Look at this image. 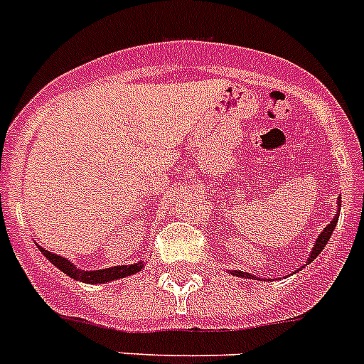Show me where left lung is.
Masks as SVG:
<instances>
[{
    "label": "left lung",
    "mask_w": 364,
    "mask_h": 364,
    "mask_svg": "<svg viewBox=\"0 0 364 364\" xmlns=\"http://www.w3.org/2000/svg\"><path fill=\"white\" fill-rule=\"evenodd\" d=\"M338 205H341V202H338ZM336 223H338V215H336V217L333 218V220H331L329 224H327L326 230H323V232L320 233V237H318V241H316V245H314V249H312V254H310L309 264H310V262H312V259L316 258V256H318V254L321 252V250H323V247H326L327 241H329L331 233H333V230H335ZM232 273L235 274V277H247V279H254V280H256V277H252V274H249V273H245V271H232Z\"/></svg>",
    "instance_id": "8db88e82"
}]
</instances>
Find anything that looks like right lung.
<instances>
[{
	"mask_svg": "<svg viewBox=\"0 0 364 364\" xmlns=\"http://www.w3.org/2000/svg\"><path fill=\"white\" fill-rule=\"evenodd\" d=\"M41 252L48 258V262L55 265L58 269H61L65 274H69L70 279L80 280V282H87V284H105V282H110V280L123 279V277H129V274L138 273L144 264H134V265H117V267H108L100 269V271H82V269H76L75 265L70 264L69 259L63 258V256H58V254H52L48 250H44L43 247H38Z\"/></svg>",
	"mask_w": 364,
	"mask_h": 364,
	"instance_id": "obj_1",
	"label": "right lung"
}]
</instances>
